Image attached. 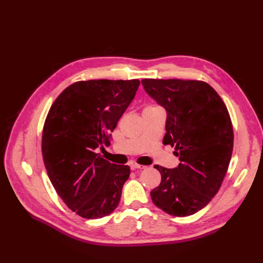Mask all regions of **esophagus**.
I'll return each instance as SVG.
<instances>
[{
  "mask_svg": "<svg viewBox=\"0 0 263 263\" xmlns=\"http://www.w3.org/2000/svg\"><path fill=\"white\" fill-rule=\"evenodd\" d=\"M132 170H142V169H146L145 165H141V164H137V163H134L130 165Z\"/></svg>",
  "mask_w": 263,
  "mask_h": 263,
  "instance_id": "obj_1",
  "label": "esophagus"
}]
</instances>
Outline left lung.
Returning a JSON list of instances; mask_svg holds the SVG:
<instances>
[{"label": "left lung", "mask_w": 263, "mask_h": 263, "mask_svg": "<svg viewBox=\"0 0 263 263\" xmlns=\"http://www.w3.org/2000/svg\"><path fill=\"white\" fill-rule=\"evenodd\" d=\"M145 91L166 110L163 144L174 147V169L156 164L161 174L150 192L157 208L173 216H189L216 195L232 158L234 130L228 109L204 81L142 79Z\"/></svg>", "instance_id": "8db88e82"}]
</instances>
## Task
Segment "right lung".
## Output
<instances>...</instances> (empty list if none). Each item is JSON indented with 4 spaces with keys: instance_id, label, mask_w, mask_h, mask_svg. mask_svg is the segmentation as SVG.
Instances as JSON below:
<instances>
[{
    "instance_id": "add662e5",
    "label": "right lung",
    "mask_w": 263,
    "mask_h": 263,
    "mask_svg": "<svg viewBox=\"0 0 263 263\" xmlns=\"http://www.w3.org/2000/svg\"><path fill=\"white\" fill-rule=\"evenodd\" d=\"M140 84L134 80H89L69 85L46 117L42 153L55 192L68 208L87 219L112 213L121 201L128 165L97 154L109 146V133Z\"/></svg>"
}]
</instances>
